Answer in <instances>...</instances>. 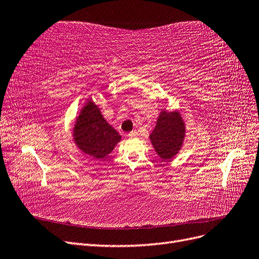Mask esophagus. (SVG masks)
<instances>
[{
    "label": "esophagus",
    "mask_w": 259,
    "mask_h": 259,
    "mask_svg": "<svg viewBox=\"0 0 259 259\" xmlns=\"http://www.w3.org/2000/svg\"><path fill=\"white\" fill-rule=\"evenodd\" d=\"M137 135H138L137 131H132L131 133H128V137H130V138H135Z\"/></svg>",
    "instance_id": "obj_1"
}]
</instances>
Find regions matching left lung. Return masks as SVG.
<instances>
[{
    "label": "left lung",
    "mask_w": 259,
    "mask_h": 259,
    "mask_svg": "<svg viewBox=\"0 0 259 259\" xmlns=\"http://www.w3.org/2000/svg\"><path fill=\"white\" fill-rule=\"evenodd\" d=\"M185 137V123L177 111H162L150 140L156 153L163 160L171 159L182 148Z\"/></svg>",
    "instance_id": "8db88e82"
}]
</instances>
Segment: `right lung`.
Wrapping results in <instances>:
<instances>
[{"mask_svg": "<svg viewBox=\"0 0 259 259\" xmlns=\"http://www.w3.org/2000/svg\"><path fill=\"white\" fill-rule=\"evenodd\" d=\"M73 137L76 146L93 159L105 158L121 139V136L107 123L99 108L93 101H89L77 117Z\"/></svg>", "mask_w": 259, "mask_h": 259, "instance_id": "right-lung-1", "label": "right lung"}]
</instances>
